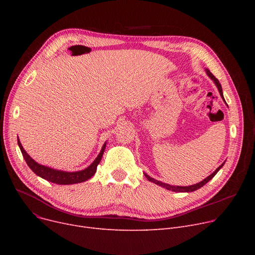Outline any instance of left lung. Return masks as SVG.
<instances>
[{
	"label": "left lung",
	"mask_w": 255,
	"mask_h": 255,
	"mask_svg": "<svg viewBox=\"0 0 255 255\" xmlns=\"http://www.w3.org/2000/svg\"><path fill=\"white\" fill-rule=\"evenodd\" d=\"M206 73H207V75L213 80L214 84H215V86L217 87V89H218V91H219V94H220L221 98H222L223 101L225 102L224 97H223L222 88H221V85H220V83H219V80L210 72L209 69H206ZM225 103H226V102H225ZM224 163H225V161H224L219 167H217L215 171L212 172L209 177H207L206 179H204L202 182L196 183V184H194V185H190V186H173V185H169V184H166V183L160 182V181H158V180H155V179L151 178L150 176L146 175V173H144V172H143V173H144L145 178L148 179L150 182H152V183H154V184H156V185H158V186H161V187H163V188H165V189H167V190H171V191H173V192H192V191H195V190H197V189H199V188H202V187H203L204 185H206L209 181H211L214 177H215V175L220 170V168L224 165Z\"/></svg>",
	"instance_id": "left-lung-1"
}]
</instances>
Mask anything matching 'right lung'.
Segmentation results:
<instances>
[{
  "label": "right lung",
  "instance_id": "right-lung-1",
  "mask_svg": "<svg viewBox=\"0 0 255 255\" xmlns=\"http://www.w3.org/2000/svg\"><path fill=\"white\" fill-rule=\"evenodd\" d=\"M17 143L19 149L21 151V154L23 156V159L25 160L26 164L28 166L36 173V175L40 178H42L48 182L55 183L58 185H71V184H76V183H82L90 178H92L97 170V165L101 161V158L103 156L105 146H106V141L103 143L102 149L96 159L85 169L82 170H77V171H65L61 169H56V168H51L45 165L40 164L36 162L35 160L26 153L23 149V146L21 145L18 137H17Z\"/></svg>",
  "mask_w": 255,
  "mask_h": 255
}]
</instances>
